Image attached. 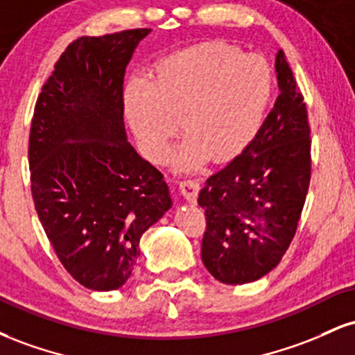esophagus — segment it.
<instances>
[{"label":"esophagus","instance_id":"34e87169","mask_svg":"<svg viewBox=\"0 0 355 355\" xmlns=\"http://www.w3.org/2000/svg\"><path fill=\"white\" fill-rule=\"evenodd\" d=\"M198 190H200V183L197 180H191V178H189V180L180 182V193L183 195V198H185L187 202L193 203L197 200Z\"/></svg>","mask_w":355,"mask_h":355}]
</instances>
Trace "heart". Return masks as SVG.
<instances>
[{"label": "heart", "mask_w": 355, "mask_h": 355, "mask_svg": "<svg viewBox=\"0 0 355 355\" xmlns=\"http://www.w3.org/2000/svg\"><path fill=\"white\" fill-rule=\"evenodd\" d=\"M272 71L259 56L223 43L173 53L148 81L125 92V115L148 160L168 158L180 118L189 132L175 164L191 170L210 157L229 162L254 140L272 96Z\"/></svg>", "instance_id": "b5f03b06"}]
</instances>
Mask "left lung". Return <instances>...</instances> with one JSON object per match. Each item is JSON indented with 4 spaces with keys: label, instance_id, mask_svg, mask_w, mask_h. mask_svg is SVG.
<instances>
[{
    "label": "left lung",
    "instance_id": "8db88e82",
    "mask_svg": "<svg viewBox=\"0 0 355 355\" xmlns=\"http://www.w3.org/2000/svg\"><path fill=\"white\" fill-rule=\"evenodd\" d=\"M274 108L254 140L198 193L207 230L202 262L218 282H255L279 266L311 182V128L302 93L282 50Z\"/></svg>",
    "mask_w": 355,
    "mask_h": 355
}]
</instances>
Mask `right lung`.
<instances>
[{"label": "right lung", "mask_w": 355, "mask_h": 355, "mask_svg": "<svg viewBox=\"0 0 355 355\" xmlns=\"http://www.w3.org/2000/svg\"><path fill=\"white\" fill-rule=\"evenodd\" d=\"M150 31L75 40L36 100L35 209L60 262L89 291L120 288L141 235L172 209L164 175L137 153L123 121L125 70Z\"/></svg>", "instance_id": "right-lung-1"}]
</instances>
